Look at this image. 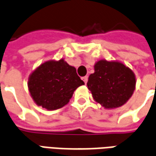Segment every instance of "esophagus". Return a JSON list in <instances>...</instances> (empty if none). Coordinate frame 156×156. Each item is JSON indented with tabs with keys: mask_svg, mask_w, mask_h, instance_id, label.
<instances>
[{
	"mask_svg": "<svg viewBox=\"0 0 156 156\" xmlns=\"http://www.w3.org/2000/svg\"><path fill=\"white\" fill-rule=\"evenodd\" d=\"M82 79H83V81L85 83H87V82H88V77H87V76L83 77V78H82Z\"/></svg>",
	"mask_w": 156,
	"mask_h": 156,
	"instance_id": "34e87169",
	"label": "esophagus"
}]
</instances>
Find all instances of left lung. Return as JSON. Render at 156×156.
I'll return each mask as SVG.
<instances>
[{"instance_id":"obj_1","label":"left lung","mask_w":156,"mask_h":156,"mask_svg":"<svg viewBox=\"0 0 156 156\" xmlns=\"http://www.w3.org/2000/svg\"><path fill=\"white\" fill-rule=\"evenodd\" d=\"M136 78L130 68L119 61L98 60L87 86L95 102L107 109L119 108L134 94Z\"/></svg>"}]
</instances>
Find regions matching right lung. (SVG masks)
I'll list each match as a JSON object with an SVG mask.
<instances>
[{
  "mask_svg": "<svg viewBox=\"0 0 156 156\" xmlns=\"http://www.w3.org/2000/svg\"><path fill=\"white\" fill-rule=\"evenodd\" d=\"M83 84L76 68L63 58L39 65L30 74L27 82L33 101L47 110L58 109L68 105L73 92Z\"/></svg>",
  "mask_w": 156,
  "mask_h": 156,
  "instance_id": "add662e5",
  "label": "right lung"
}]
</instances>
